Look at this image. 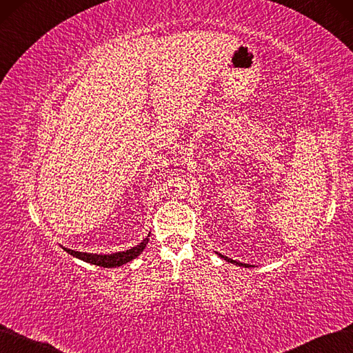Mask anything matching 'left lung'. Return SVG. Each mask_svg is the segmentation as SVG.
Segmentation results:
<instances>
[{"mask_svg": "<svg viewBox=\"0 0 353 353\" xmlns=\"http://www.w3.org/2000/svg\"><path fill=\"white\" fill-rule=\"evenodd\" d=\"M221 258H224L225 261L228 262H232V263H234V265H239V266H245V268H249V265L248 263H241V262H237V261H233V259H230V258H228V256H223V255H220Z\"/></svg>", "mask_w": 353, "mask_h": 353, "instance_id": "obj_1", "label": "left lung"}]
</instances>
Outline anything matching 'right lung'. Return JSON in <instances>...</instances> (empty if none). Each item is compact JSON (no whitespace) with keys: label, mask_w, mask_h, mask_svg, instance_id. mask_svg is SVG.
<instances>
[{"label":"right lung","mask_w":353,"mask_h":353,"mask_svg":"<svg viewBox=\"0 0 353 353\" xmlns=\"http://www.w3.org/2000/svg\"><path fill=\"white\" fill-rule=\"evenodd\" d=\"M149 242V236L145 239L142 243H139L137 246L124 250V252H117V253H111V255H92V253H83V252H77L72 249H66L63 248L69 255H72L75 258H79L81 261H85L88 263L97 265V266H103V268H116V266H121L124 263L130 262L132 259L137 258L140 253L143 252V249L146 248Z\"/></svg>","instance_id":"1"}]
</instances>
